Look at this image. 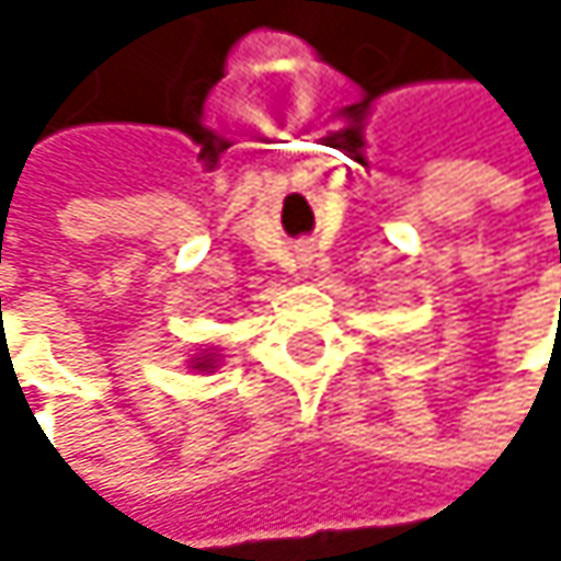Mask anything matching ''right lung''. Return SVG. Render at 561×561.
<instances>
[{"instance_id": "add662e5", "label": "right lung", "mask_w": 561, "mask_h": 561, "mask_svg": "<svg viewBox=\"0 0 561 561\" xmlns=\"http://www.w3.org/2000/svg\"><path fill=\"white\" fill-rule=\"evenodd\" d=\"M214 360H217V354L204 351V354L191 357V370H214Z\"/></svg>"}]
</instances>
